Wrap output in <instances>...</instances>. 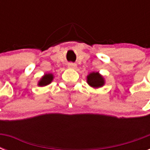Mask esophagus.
I'll return each mask as SVG.
<instances>
[{"label": "esophagus", "instance_id": "34e87169", "mask_svg": "<svg viewBox=\"0 0 150 150\" xmlns=\"http://www.w3.org/2000/svg\"><path fill=\"white\" fill-rule=\"evenodd\" d=\"M68 67L69 68H71V69H75V68H77V65L74 63H69L68 64Z\"/></svg>", "mask_w": 150, "mask_h": 150}]
</instances>
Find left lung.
<instances>
[{
  "label": "left lung",
  "instance_id": "obj_1",
  "mask_svg": "<svg viewBox=\"0 0 150 150\" xmlns=\"http://www.w3.org/2000/svg\"><path fill=\"white\" fill-rule=\"evenodd\" d=\"M86 82L92 88L98 89L105 85V79L98 71H93L86 76Z\"/></svg>",
  "mask_w": 150,
  "mask_h": 150
}]
</instances>
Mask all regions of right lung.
<instances>
[{
    "label": "right lung",
    "instance_id": "1",
    "mask_svg": "<svg viewBox=\"0 0 150 150\" xmlns=\"http://www.w3.org/2000/svg\"><path fill=\"white\" fill-rule=\"evenodd\" d=\"M54 76L52 73H47L42 76L40 81L38 82V86L43 87L47 86L48 85H50L52 82V81L54 80Z\"/></svg>",
    "mask_w": 150,
    "mask_h": 150
}]
</instances>
